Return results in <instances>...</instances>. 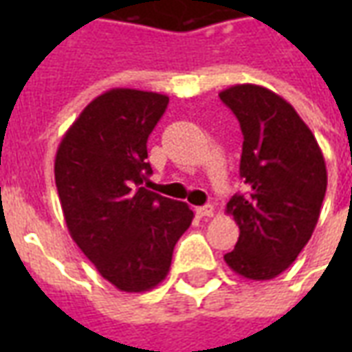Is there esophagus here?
I'll use <instances>...</instances> for the list:
<instances>
[{
	"mask_svg": "<svg viewBox=\"0 0 352 352\" xmlns=\"http://www.w3.org/2000/svg\"><path fill=\"white\" fill-rule=\"evenodd\" d=\"M213 213H214L213 206L196 207V214H198V217H213Z\"/></svg>",
	"mask_w": 352,
	"mask_h": 352,
	"instance_id": "34e87169",
	"label": "esophagus"
}]
</instances>
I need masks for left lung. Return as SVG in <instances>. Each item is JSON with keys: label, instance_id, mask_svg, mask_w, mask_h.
Instances as JSON below:
<instances>
[{"label": "left lung", "instance_id": "1", "mask_svg": "<svg viewBox=\"0 0 352 352\" xmlns=\"http://www.w3.org/2000/svg\"><path fill=\"white\" fill-rule=\"evenodd\" d=\"M219 96L241 126L239 175L247 184L226 206L239 239L224 260L245 279H273L317 226L328 183L324 156L294 107L272 90L236 85Z\"/></svg>", "mask_w": 352, "mask_h": 352}]
</instances>
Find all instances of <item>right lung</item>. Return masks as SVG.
<instances>
[{
  "mask_svg": "<svg viewBox=\"0 0 352 352\" xmlns=\"http://www.w3.org/2000/svg\"><path fill=\"white\" fill-rule=\"evenodd\" d=\"M164 94L113 88L65 131L54 179L73 241L103 279L145 292L166 279L190 207L146 188V139L168 109Z\"/></svg>",
  "mask_w": 352,
  "mask_h": 352,
  "instance_id": "obj_1",
  "label": "right lung"
}]
</instances>
